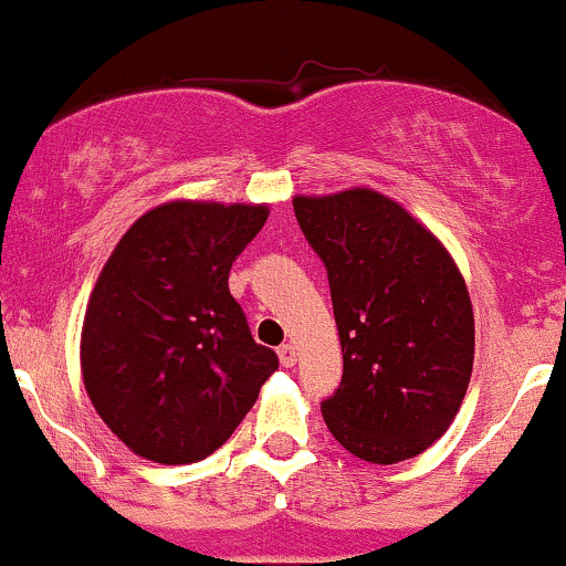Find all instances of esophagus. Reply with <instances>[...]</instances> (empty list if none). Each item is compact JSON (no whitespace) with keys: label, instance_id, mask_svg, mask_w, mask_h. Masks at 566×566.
Wrapping results in <instances>:
<instances>
[{"label":"esophagus","instance_id":"1","mask_svg":"<svg viewBox=\"0 0 566 566\" xmlns=\"http://www.w3.org/2000/svg\"><path fill=\"white\" fill-rule=\"evenodd\" d=\"M277 358H281V366H285V368L294 366L296 364L294 345H281V347H277Z\"/></svg>","mask_w":566,"mask_h":566}]
</instances>
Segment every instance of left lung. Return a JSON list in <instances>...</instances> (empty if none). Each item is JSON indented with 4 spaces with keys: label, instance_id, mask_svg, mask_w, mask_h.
Returning a JSON list of instances; mask_svg holds the SVG:
<instances>
[{
    "label": "left lung",
    "instance_id": "left-lung-1",
    "mask_svg": "<svg viewBox=\"0 0 566 566\" xmlns=\"http://www.w3.org/2000/svg\"><path fill=\"white\" fill-rule=\"evenodd\" d=\"M294 213L326 264L342 342V382L323 420L366 462L422 454L452 424L473 371V307L454 259L366 187L300 195Z\"/></svg>",
    "mask_w": 566,
    "mask_h": 566
}]
</instances>
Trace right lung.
<instances>
[{
  "label": "right lung",
  "mask_w": 566,
  "mask_h": 566,
  "mask_svg": "<svg viewBox=\"0 0 566 566\" xmlns=\"http://www.w3.org/2000/svg\"><path fill=\"white\" fill-rule=\"evenodd\" d=\"M266 216L245 202H163L106 259L82 323V382L138 457L187 465L213 454L277 368L227 285Z\"/></svg>",
  "instance_id": "obj_1"
}]
</instances>
